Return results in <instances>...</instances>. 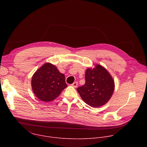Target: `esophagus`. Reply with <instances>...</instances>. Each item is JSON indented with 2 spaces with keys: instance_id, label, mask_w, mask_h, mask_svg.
Masks as SVG:
<instances>
[{
  "instance_id": "obj_1",
  "label": "esophagus",
  "mask_w": 147,
  "mask_h": 147,
  "mask_svg": "<svg viewBox=\"0 0 147 147\" xmlns=\"http://www.w3.org/2000/svg\"><path fill=\"white\" fill-rule=\"evenodd\" d=\"M77 85H78V82H73L72 84H71V86H73V87H74V88H76L77 87Z\"/></svg>"
}]
</instances>
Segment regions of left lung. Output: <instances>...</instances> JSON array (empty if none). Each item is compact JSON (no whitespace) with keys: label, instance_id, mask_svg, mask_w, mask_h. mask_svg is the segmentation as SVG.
Listing matches in <instances>:
<instances>
[{"label":"left lung","instance_id":"8db88e82","mask_svg":"<svg viewBox=\"0 0 147 147\" xmlns=\"http://www.w3.org/2000/svg\"><path fill=\"white\" fill-rule=\"evenodd\" d=\"M84 85L77 90L82 100L94 108L100 107L111 98L115 88L114 81L108 71L100 65L86 70Z\"/></svg>","mask_w":147,"mask_h":147}]
</instances>
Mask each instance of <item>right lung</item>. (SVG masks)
Here are the masks:
<instances>
[{
    "label": "right lung",
    "mask_w": 147,
    "mask_h": 147,
    "mask_svg": "<svg viewBox=\"0 0 147 147\" xmlns=\"http://www.w3.org/2000/svg\"><path fill=\"white\" fill-rule=\"evenodd\" d=\"M31 85L35 95L44 102L53 100L67 87L65 75L49 63L44 65L34 73Z\"/></svg>",
    "instance_id": "right-lung-1"
}]
</instances>
